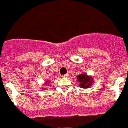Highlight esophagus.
<instances>
[{
  "label": "esophagus",
  "instance_id": "1",
  "mask_svg": "<svg viewBox=\"0 0 128 128\" xmlns=\"http://www.w3.org/2000/svg\"><path fill=\"white\" fill-rule=\"evenodd\" d=\"M68 76V74H65V75H63V76H62V78H67V77Z\"/></svg>",
  "mask_w": 128,
  "mask_h": 128
}]
</instances>
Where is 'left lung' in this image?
Here are the masks:
<instances>
[{
  "instance_id": "left-lung-1",
  "label": "left lung",
  "mask_w": 128,
  "mask_h": 128,
  "mask_svg": "<svg viewBox=\"0 0 128 128\" xmlns=\"http://www.w3.org/2000/svg\"><path fill=\"white\" fill-rule=\"evenodd\" d=\"M78 82L80 83V87L82 88H89L93 84V78L86 74H80L77 76Z\"/></svg>"
}]
</instances>
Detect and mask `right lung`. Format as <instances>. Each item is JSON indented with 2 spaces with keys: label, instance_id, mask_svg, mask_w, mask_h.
<instances>
[{
  "label": "right lung",
  "instance_id": "obj_1",
  "mask_svg": "<svg viewBox=\"0 0 128 128\" xmlns=\"http://www.w3.org/2000/svg\"><path fill=\"white\" fill-rule=\"evenodd\" d=\"M48 83H49V82H46V84H48Z\"/></svg>",
  "mask_w": 128,
  "mask_h": 128
}]
</instances>
